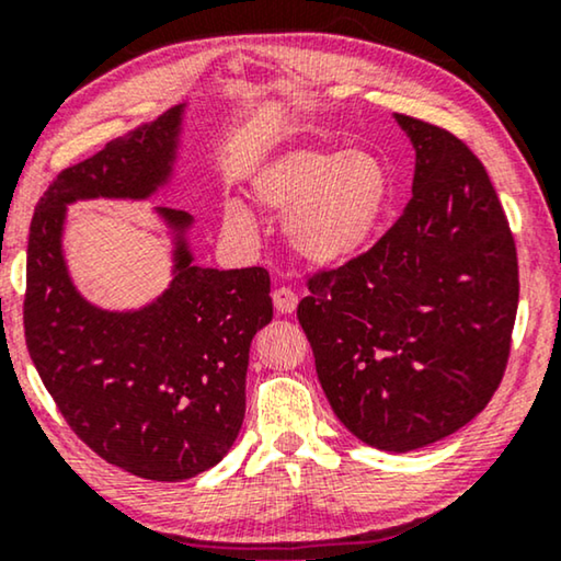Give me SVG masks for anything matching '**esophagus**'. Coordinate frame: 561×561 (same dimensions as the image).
<instances>
[{"instance_id": "obj_1", "label": "esophagus", "mask_w": 561, "mask_h": 561, "mask_svg": "<svg viewBox=\"0 0 561 561\" xmlns=\"http://www.w3.org/2000/svg\"><path fill=\"white\" fill-rule=\"evenodd\" d=\"M273 306H275V311H278V313H294L296 306H298V296L286 286L275 288L273 290Z\"/></svg>"}]
</instances>
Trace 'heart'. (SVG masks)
<instances>
[{
	"mask_svg": "<svg viewBox=\"0 0 561 561\" xmlns=\"http://www.w3.org/2000/svg\"><path fill=\"white\" fill-rule=\"evenodd\" d=\"M390 173L375 152L290 148L263 160L250 175V194L278 217L304 263L340 267L370 248L390 204ZM225 229L252 240L257 219L240 198L225 204Z\"/></svg>",
	"mask_w": 561,
	"mask_h": 561,
	"instance_id": "1",
	"label": "heart"
}]
</instances>
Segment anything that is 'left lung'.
<instances>
[{"label":"left lung","instance_id":"1","mask_svg":"<svg viewBox=\"0 0 561 561\" xmlns=\"http://www.w3.org/2000/svg\"><path fill=\"white\" fill-rule=\"evenodd\" d=\"M416 152L413 198L298 304L336 419L382 451L455 434L493 398L518 309L516 244L485 168L455 135L393 114Z\"/></svg>","mask_w":561,"mask_h":561}]
</instances>
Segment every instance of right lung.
I'll use <instances>...</instances> for the list:
<instances>
[{"label": "right lung", "mask_w": 561, "mask_h": 561, "mask_svg": "<svg viewBox=\"0 0 561 561\" xmlns=\"http://www.w3.org/2000/svg\"><path fill=\"white\" fill-rule=\"evenodd\" d=\"M188 104L66 168L37 204L27 242L25 340L68 426L99 457L158 482L188 480L232 449L244 421L250 344L273 319L265 267L196 265V219L152 206L168 237V286L148 304L106 309L66 260L68 206L152 202L181 160Z\"/></svg>", "instance_id": "1"}]
</instances>
